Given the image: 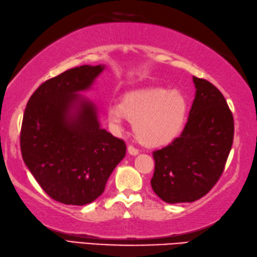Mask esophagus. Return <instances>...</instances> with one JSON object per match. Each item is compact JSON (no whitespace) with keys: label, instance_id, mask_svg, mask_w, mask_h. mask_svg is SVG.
Listing matches in <instances>:
<instances>
[{"label":"esophagus","instance_id":"34e87169","mask_svg":"<svg viewBox=\"0 0 257 257\" xmlns=\"http://www.w3.org/2000/svg\"><path fill=\"white\" fill-rule=\"evenodd\" d=\"M127 152H128V154H131V155H138L139 154V150L138 148H135L133 145H128L127 146Z\"/></svg>","mask_w":257,"mask_h":257}]
</instances>
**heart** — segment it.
Wrapping results in <instances>:
<instances>
[{
    "instance_id": "1",
    "label": "heart",
    "mask_w": 257,
    "mask_h": 257,
    "mask_svg": "<svg viewBox=\"0 0 257 257\" xmlns=\"http://www.w3.org/2000/svg\"><path fill=\"white\" fill-rule=\"evenodd\" d=\"M187 113L185 96L163 87L138 89L124 95L121 104L107 107V121L119 132L126 117L134 122V133L147 147H161L173 142L182 128Z\"/></svg>"
}]
</instances>
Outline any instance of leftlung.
Listing matches in <instances>:
<instances>
[{
	"instance_id": "left-lung-1",
	"label": "left lung",
	"mask_w": 257,
	"mask_h": 257,
	"mask_svg": "<svg viewBox=\"0 0 257 257\" xmlns=\"http://www.w3.org/2000/svg\"><path fill=\"white\" fill-rule=\"evenodd\" d=\"M196 96L179 138L153 153L151 185L168 203L192 202L206 196L224 170L233 144L234 121L218 88L193 77Z\"/></svg>"
}]
</instances>
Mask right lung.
I'll list each match as a JSON object with an SVG mask.
<instances>
[{"mask_svg":"<svg viewBox=\"0 0 257 257\" xmlns=\"http://www.w3.org/2000/svg\"><path fill=\"white\" fill-rule=\"evenodd\" d=\"M104 66L84 65L45 81L27 102L21 128L23 161L54 200L72 206L94 201L126 153L100 127L88 90Z\"/></svg>","mask_w":257,"mask_h":257,"instance_id":"obj_1","label":"right lung"}]
</instances>
